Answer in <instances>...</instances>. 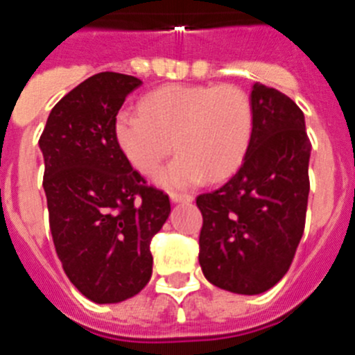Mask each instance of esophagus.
Wrapping results in <instances>:
<instances>
[{"instance_id": "obj_1", "label": "esophagus", "mask_w": 355, "mask_h": 355, "mask_svg": "<svg viewBox=\"0 0 355 355\" xmlns=\"http://www.w3.org/2000/svg\"><path fill=\"white\" fill-rule=\"evenodd\" d=\"M171 200H172V202H192L193 197H192V196H188V193L172 192V193H171Z\"/></svg>"}]
</instances>
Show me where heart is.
I'll use <instances>...</instances> for the list:
<instances>
[{"label": "heart", "mask_w": 355, "mask_h": 355, "mask_svg": "<svg viewBox=\"0 0 355 355\" xmlns=\"http://www.w3.org/2000/svg\"><path fill=\"white\" fill-rule=\"evenodd\" d=\"M115 142L140 174L153 175L172 147L180 155L159 184L184 188L238 171L252 137V106L233 85H167L147 94L140 112H121Z\"/></svg>", "instance_id": "obj_1"}]
</instances>
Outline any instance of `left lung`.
<instances>
[{
	"label": "left lung",
	"instance_id": "obj_1",
	"mask_svg": "<svg viewBox=\"0 0 355 355\" xmlns=\"http://www.w3.org/2000/svg\"><path fill=\"white\" fill-rule=\"evenodd\" d=\"M252 137L240 171L197 197L199 263L209 283L240 295L284 277L306 224L309 156L302 110L279 90L252 85Z\"/></svg>",
	"mask_w": 355,
	"mask_h": 355
}]
</instances>
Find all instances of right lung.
Instances as JSON below:
<instances>
[{"label": "right lung", "instance_id": "add662e5", "mask_svg": "<svg viewBox=\"0 0 355 355\" xmlns=\"http://www.w3.org/2000/svg\"><path fill=\"white\" fill-rule=\"evenodd\" d=\"M140 85L119 72L94 74L56 103L39 140L56 254L96 304L142 291L153 274L150 240L171 215L168 196L146 187L115 142V117Z\"/></svg>", "mask_w": 355, "mask_h": 355}]
</instances>
